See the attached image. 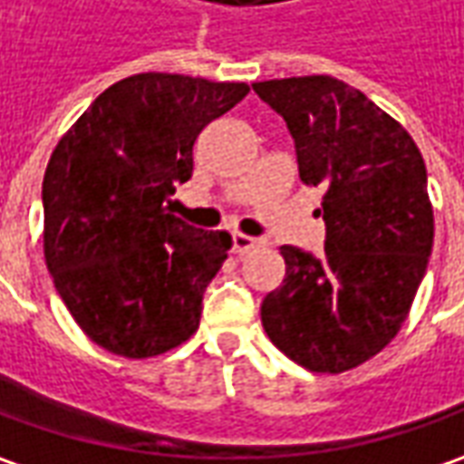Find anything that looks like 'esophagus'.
Here are the masks:
<instances>
[{"label":"esophagus","mask_w":464,"mask_h":464,"mask_svg":"<svg viewBox=\"0 0 464 464\" xmlns=\"http://www.w3.org/2000/svg\"><path fill=\"white\" fill-rule=\"evenodd\" d=\"M262 238H254V236H246V233H233V254H248V251H256L262 248Z\"/></svg>","instance_id":"esophagus-1"}]
</instances>
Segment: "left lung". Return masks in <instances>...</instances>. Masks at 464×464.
<instances>
[{
  "mask_svg": "<svg viewBox=\"0 0 464 464\" xmlns=\"http://www.w3.org/2000/svg\"><path fill=\"white\" fill-rule=\"evenodd\" d=\"M295 138L300 182L324 189V256L282 246L285 280L262 303L272 343L339 375L395 339L423 280L434 210L419 146L401 122L334 76L256 82Z\"/></svg>",
  "mask_w": 464,
  "mask_h": 464,
  "instance_id": "obj_1",
  "label": "left lung"
}]
</instances>
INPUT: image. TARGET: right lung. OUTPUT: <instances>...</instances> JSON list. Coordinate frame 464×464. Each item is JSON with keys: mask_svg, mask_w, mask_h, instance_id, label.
I'll use <instances>...</instances> for the list:
<instances>
[{"mask_svg": "<svg viewBox=\"0 0 464 464\" xmlns=\"http://www.w3.org/2000/svg\"><path fill=\"white\" fill-rule=\"evenodd\" d=\"M244 82L133 73L104 89L61 136L43 177V254L58 295L102 349L146 360L200 326L202 293L231 236L171 213L208 122Z\"/></svg>", "mask_w": 464, "mask_h": 464, "instance_id": "right-lung-1", "label": "right lung"}]
</instances>
